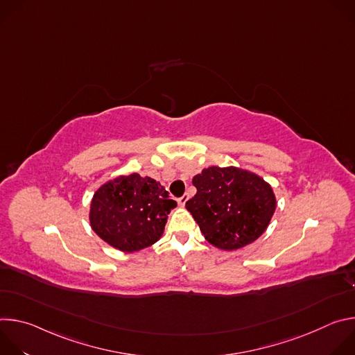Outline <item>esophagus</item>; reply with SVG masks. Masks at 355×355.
Here are the masks:
<instances>
[{"instance_id":"esophagus-1","label":"esophagus","mask_w":355,"mask_h":355,"mask_svg":"<svg viewBox=\"0 0 355 355\" xmlns=\"http://www.w3.org/2000/svg\"><path fill=\"white\" fill-rule=\"evenodd\" d=\"M187 200H188V195H182L181 198H178V200H177V202H178V205H180V207H184V205L187 204Z\"/></svg>"}]
</instances>
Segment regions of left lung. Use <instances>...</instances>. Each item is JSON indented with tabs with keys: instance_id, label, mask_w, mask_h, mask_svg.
<instances>
[{
	"instance_id": "1",
	"label": "left lung",
	"mask_w": 355,
	"mask_h": 355,
	"mask_svg": "<svg viewBox=\"0 0 355 355\" xmlns=\"http://www.w3.org/2000/svg\"><path fill=\"white\" fill-rule=\"evenodd\" d=\"M192 184L196 193L185 207L218 248L237 250L257 240L275 212L271 185L247 170L214 166L195 175Z\"/></svg>"
}]
</instances>
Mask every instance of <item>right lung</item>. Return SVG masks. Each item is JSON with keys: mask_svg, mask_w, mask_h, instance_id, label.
I'll use <instances>...</instances> for the list:
<instances>
[{"mask_svg": "<svg viewBox=\"0 0 355 355\" xmlns=\"http://www.w3.org/2000/svg\"><path fill=\"white\" fill-rule=\"evenodd\" d=\"M175 205L160 182L133 173L108 181L94 193L89 223L110 245L133 252L162 237Z\"/></svg>", "mask_w": 355, "mask_h": 355, "instance_id": "right-lung-1", "label": "right lung"}]
</instances>
